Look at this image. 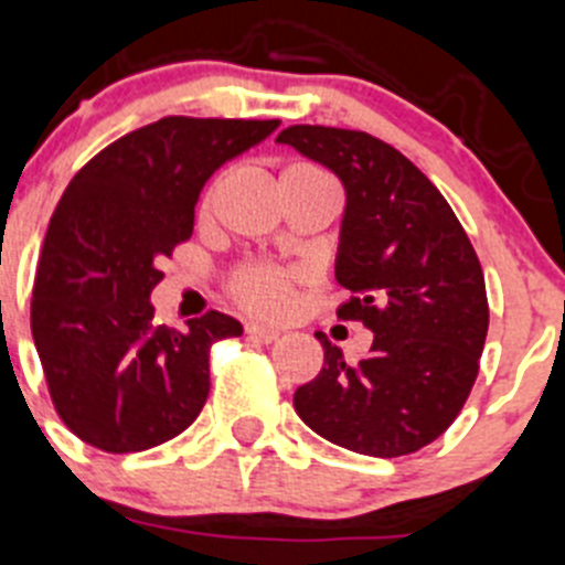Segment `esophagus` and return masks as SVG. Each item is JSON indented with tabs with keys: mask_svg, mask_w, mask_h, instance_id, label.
Returning a JSON list of instances; mask_svg holds the SVG:
<instances>
[{
	"mask_svg": "<svg viewBox=\"0 0 565 565\" xmlns=\"http://www.w3.org/2000/svg\"><path fill=\"white\" fill-rule=\"evenodd\" d=\"M245 334L256 342H276L278 340V329H270V326H262V323H247L245 326Z\"/></svg>",
	"mask_w": 565,
	"mask_h": 565,
	"instance_id": "esophagus-1",
	"label": "esophagus"
}]
</instances>
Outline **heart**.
<instances>
[{
	"label": "heart",
	"instance_id": "heart-1",
	"mask_svg": "<svg viewBox=\"0 0 565 565\" xmlns=\"http://www.w3.org/2000/svg\"><path fill=\"white\" fill-rule=\"evenodd\" d=\"M289 170H295V167H289ZM214 192H217V183L205 192L203 205L211 203ZM298 278L300 276L295 270H284V267L256 262V265H242L239 270L231 276L228 289L231 295H234L236 303L245 307L247 312L273 318V315H281L284 309H287L289 295H292V287L298 284Z\"/></svg>",
	"mask_w": 565,
	"mask_h": 565
}]
</instances>
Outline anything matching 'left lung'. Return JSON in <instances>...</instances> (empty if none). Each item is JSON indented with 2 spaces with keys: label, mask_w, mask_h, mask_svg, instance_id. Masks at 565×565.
Here are the masks:
<instances>
[{
  "label": "left lung",
  "mask_w": 565,
  "mask_h": 565,
  "mask_svg": "<svg viewBox=\"0 0 565 565\" xmlns=\"http://www.w3.org/2000/svg\"><path fill=\"white\" fill-rule=\"evenodd\" d=\"M276 141L345 186L334 276L351 298L337 315L373 331L356 365L318 337L323 367L295 390V413L356 455H413L455 424L477 382L488 295L471 239L435 183L376 136L292 125Z\"/></svg>",
  "instance_id": "obj_1"
}]
</instances>
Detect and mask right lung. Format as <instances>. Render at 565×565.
<instances>
[{
  "label": "right lung",
  "mask_w": 565,
  "mask_h": 565,
  "mask_svg": "<svg viewBox=\"0 0 565 565\" xmlns=\"http://www.w3.org/2000/svg\"><path fill=\"white\" fill-rule=\"evenodd\" d=\"M278 119L163 116L116 139L72 178L33 284V340L63 424L108 455L181 435L209 398V351L239 337L223 312L186 331L152 326L161 258L194 228L200 189Z\"/></svg>",
  "instance_id": "right-lung-1"
}]
</instances>
